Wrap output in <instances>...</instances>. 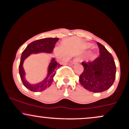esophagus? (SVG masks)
I'll return each instance as SVG.
<instances>
[{
	"label": "esophagus",
	"instance_id": "obj_1",
	"mask_svg": "<svg viewBox=\"0 0 129 129\" xmlns=\"http://www.w3.org/2000/svg\"><path fill=\"white\" fill-rule=\"evenodd\" d=\"M79 61V58H75V59H74L73 60V63H76L77 62H78Z\"/></svg>",
	"mask_w": 129,
	"mask_h": 129
}]
</instances>
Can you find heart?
Wrapping results in <instances>:
<instances>
[{"label":"heart","mask_w":129,"mask_h":129,"mask_svg":"<svg viewBox=\"0 0 129 129\" xmlns=\"http://www.w3.org/2000/svg\"><path fill=\"white\" fill-rule=\"evenodd\" d=\"M91 44H87L86 45H85V48H91ZM96 57V54H93L92 56H91V58L92 59H95Z\"/></svg>","instance_id":"b5f03b06"}]
</instances>
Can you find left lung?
Segmentation results:
<instances>
[{"mask_svg": "<svg viewBox=\"0 0 129 129\" xmlns=\"http://www.w3.org/2000/svg\"><path fill=\"white\" fill-rule=\"evenodd\" d=\"M100 57L93 62H82L84 72L80 75L79 82L84 88L94 93L109 89L116 76V66L112 54L104 45L98 42Z\"/></svg>", "mask_w": 129, "mask_h": 129, "instance_id": "obj_1", "label": "left lung"}]
</instances>
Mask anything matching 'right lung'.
<instances>
[{
    "instance_id": "1",
    "label": "right lung",
    "mask_w": 129,
    "mask_h": 129,
    "mask_svg": "<svg viewBox=\"0 0 129 129\" xmlns=\"http://www.w3.org/2000/svg\"><path fill=\"white\" fill-rule=\"evenodd\" d=\"M59 39V38H44L33 41L27 45L22 53L20 62L19 64V75L22 83L26 88L30 91L37 92L42 91L51 86L53 83V78L55 75L56 70L61 65L57 63L54 57L51 58L47 69V76L41 82L36 84H31L27 81L25 78V72L23 69V63L25 59L32 54H38L41 53H51L55 47L56 43Z\"/></svg>"
}]
</instances>
